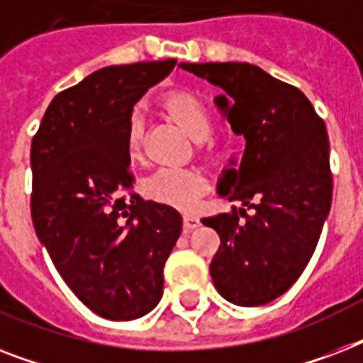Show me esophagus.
<instances>
[{"mask_svg": "<svg viewBox=\"0 0 363 363\" xmlns=\"http://www.w3.org/2000/svg\"><path fill=\"white\" fill-rule=\"evenodd\" d=\"M182 220H184V233H190V232H192V230H196V228L199 226V218H198V216L190 215V213H186Z\"/></svg>", "mask_w": 363, "mask_h": 363, "instance_id": "34e87169", "label": "esophagus"}]
</instances>
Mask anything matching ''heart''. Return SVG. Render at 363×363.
<instances>
[{
	"instance_id": "1",
	"label": "heart",
	"mask_w": 363,
	"mask_h": 363,
	"mask_svg": "<svg viewBox=\"0 0 363 363\" xmlns=\"http://www.w3.org/2000/svg\"><path fill=\"white\" fill-rule=\"evenodd\" d=\"M165 111L188 131L196 141H203L213 133L215 121L203 99L192 92H175L164 101ZM145 121L133 111L128 121V154L133 162L143 158ZM203 145V143H201ZM209 190L207 177L196 167H160L143 181V192L158 203L181 211H194Z\"/></svg>"
}]
</instances>
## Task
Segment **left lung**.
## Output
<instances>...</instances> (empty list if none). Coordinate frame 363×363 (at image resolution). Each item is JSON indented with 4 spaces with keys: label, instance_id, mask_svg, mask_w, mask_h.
Masks as SVG:
<instances>
[{
    "label": "left lung",
    "instance_id": "1",
    "mask_svg": "<svg viewBox=\"0 0 363 363\" xmlns=\"http://www.w3.org/2000/svg\"><path fill=\"white\" fill-rule=\"evenodd\" d=\"M224 90L215 99L247 147L220 194L238 201L203 218L220 238L211 277L222 298L242 307L286 292L309 264L332 207L326 125L299 88L247 62L181 64Z\"/></svg>",
    "mask_w": 363,
    "mask_h": 363
}]
</instances>
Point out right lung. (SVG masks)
<instances>
[{
    "mask_svg": "<svg viewBox=\"0 0 363 363\" xmlns=\"http://www.w3.org/2000/svg\"><path fill=\"white\" fill-rule=\"evenodd\" d=\"M175 60L111 65L60 92L31 139V220L77 298L109 320L158 305L181 213L133 192L128 121Z\"/></svg>",
    "mask_w": 363,
    "mask_h": 363,
    "instance_id": "right-lung-1",
    "label": "right lung"
}]
</instances>
